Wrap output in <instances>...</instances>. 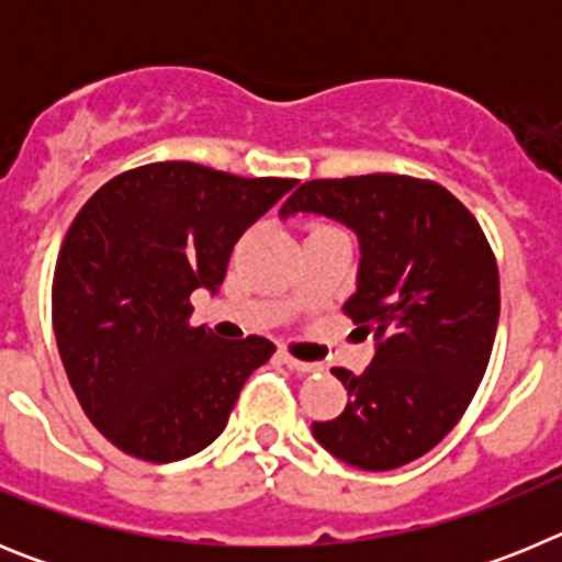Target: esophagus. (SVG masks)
Segmentation results:
<instances>
[{"label":"esophagus","mask_w":562,"mask_h":562,"mask_svg":"<svg viewBox=\"0 0 562 562\" xmlns=\"http://www.w3.org/2000/svg\"><path fill=\"white\" fill-rule=\"evenodd\" d=\"M281 362H284L286 369L297 371V374H315V371H321V366H317V362H304L292 355H281Z\"/></svg>","instance_id":"obj_1"}]
</instances>
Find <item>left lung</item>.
<instances>
[{"label":"left lung","instance_id":"1","mask_svg":"<svg viewBox=\"0 0 562 562\" xmlns=\"http://www.w3.org/2000/svg\"><path fill=\"white\" fill-rule=\"evenodd\" d=\"M357 233V290L342 312L374 360L331 369L349 391L337 419L312 422L335 459L396 470L434 450L467 411L498 329V265L475 216L448 188L402 173L304 182L281 205Z\"/></svg>","mask_w":562,"mask_h":562}]
</instances>
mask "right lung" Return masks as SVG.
<instances>
[{
	"label": "right lung",
	"mask_w": 562,
	"mask_h": 562,
	"mask_svg": "<svg viewBox=\"0 0 562 562\" xmlns=\"http://www.w3.org/2000/svg\"><path fill=\"white\" fill-rule=\"evenodd\" d=\"M297 180L151 162L98 188L69 225L53 329L89 422L134 459L168 464L225 430L247 376L276 346L191 326V292H216L233 245Z\"/></svg>",
	"instance_id": "1"
}]
</instances>
